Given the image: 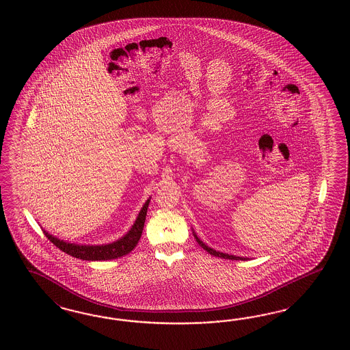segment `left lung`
Listing matches in <instances>:
<instances>
[{
	"instance_id": "1",
	"label": "left lung",
	"mask_w": 350,
	"mask_h": 350,
	"mask_svg": "<svg viewBox=\"0 0 350 350\" xmlns=\"http://www.w3.org/2000/svg\"><path fill=\"white\" fill-rule=\"evenodd\" d=\"M193 236H195V239H196V241L199 243V245L202 246V249H205L209 254L214 255V256H221V258H224V259H232V260H245V258H241V256H234V255H228L224 254V253H219V252H215V250H213L212 247H209V246H206V245L204 244L202 241H200L199 239H198V236L193 233Z\"/></svg>"
}]
</instances>
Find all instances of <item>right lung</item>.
<instances>
[{"instance_id": "1", "label": "right lung", "mask_w": 350, "mask_h": 350, "mask_svg": "<svg viewBox=\"0 0 350 350\" xmlns=\"http://www.w3.org/2000/svg\"><path fill=\"white\" fill-rule=\"evenodd\" d=\"M148 202H145V205L142 206L141 212L138 214L137 219L135 224L132 226L131 231L122 237L120 240H118L113 244L98 245V246H90V245H75L65 243L63 240H59L56 237H53V234L44 231L46 237L53 243L56 247H59L60 250H63L64 253L68 255H72L78 259H83V260H110V259H117L123 255L131 253L136 245L138 240L141 239L142 230H144V224L146 219V213H148Z\"/></svg>"}]
</instances>
